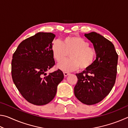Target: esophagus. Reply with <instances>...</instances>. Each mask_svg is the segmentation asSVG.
Wrapping results in <instances>:
<instances>
[{
  "label": "esophagus",
  "instance_id": "1",
  "mask_svg": "<svg viewBox=\"0 0 128 128\" xmlns=\"http://www.w3.org/2000/svg\"><path fill=\"white\" fill-rule=\"evenodd\" d=\"M63 73H64V75L65 77H66V76H67L69 74V73L68 72H64Z\"/></svg>",
  "mask_w": 128,
  "mask_h": 128
}]
</instances>
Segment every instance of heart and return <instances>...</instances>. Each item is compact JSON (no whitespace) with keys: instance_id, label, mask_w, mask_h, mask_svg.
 <instances>
[{"instance_id":"1","label":"heart","mask_w":128,"mask_h":128,"mask_svg":"<svg viewBox=\"0 0 128 128\" xmlns=\"http://www.w3.org/2000/svg\"><path fill=\"white\" fill-rule=\"evenodd\" d=\"M52 52L56 62H60L70 53V59L60 62L58 67L62 70L69 72L80 69L86 70L92 66L96 58V50L84 39L76 36L64 38L61 42L54 40Z\"/></svg>"}]
</instances>
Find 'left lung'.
Here are the masks:
<instances>
[{
	"instance_id": "1",
	"label": "left lung",
	"mask_w": 128,
	"mask_h": 128,
	"mask_svg": "<svg viewBox=\"0 0 128 128\" xmlns=\"http://www.w3.org/2000/svg\"><path fill=\"white\" fill-rule=\"evenodd\" d=\"M94 45L96 58L92 66L76 74L74 95L82 103L92 105L107 96L115 83L118 55L111 41L95 32L85 34Z\"/></svg>"
}]
</instances>
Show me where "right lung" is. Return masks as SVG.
<instances>
[{
	"label": "right lung",
	"mask_w": 128,
	"mask_h": 128,
	"mask_svg": "<svg viewBox=\"0 0 128 128\" xmlns=\"http://www.w3.org/2000/svg\"><path fill=\"white\" fill-rule=\"evenodd\" d=\"M55 37L53 33L40 32L22 41L13 54V81L24 98L34 105L50 102L64 78L59 69L46 73L55 64L51 50Z\"/></svg>",
	"instance_id": "add662e5"
}]
</instances>
